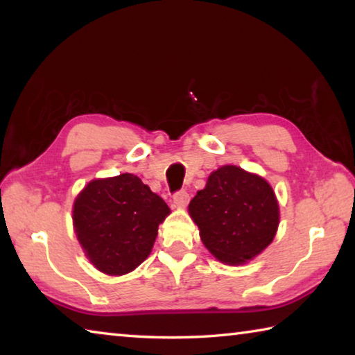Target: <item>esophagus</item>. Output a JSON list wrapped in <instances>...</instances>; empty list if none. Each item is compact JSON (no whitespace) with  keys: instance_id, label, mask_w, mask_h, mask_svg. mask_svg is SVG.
I'll use <instances>...</instances> for the list:
<instances>
[{"instance_id":"34e87169","label":"esophagus","mask_w":355,"mask_h":355,"mask_svg":"<svg viewBox=\"0 0 355 355\" xmlns=\"http://www.w3.org/2000/svg\"><path fill=\"white\" fill-rule=\"evenodd\" d=\"M188 202H189L188 191L182 189V191H177L175 194H173V203H175L177 207H184Z\"/></svg>"}]
</instances>
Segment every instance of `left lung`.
Masks as SVG:
<instances>
[{"label":"left lung","instance_id":"obj_1","mask_svg":"<svg viewBox=\"0 0 355 355\" xmlns=\"http://www.w3.org/2000/svg\"><path fill=\"white\" fill-rule=\"evenodd\" d=\"M205 248L227 264H241L272 243L279 203L271 186L255 173L224 166L208 177L189 203Z\"/></svg>","mask_w":355,"mask_h":355}]
</instances>
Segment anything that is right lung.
<instances>
[{"mask_svg": "<svg viewBox=\"0 0 355 355\" xmlns=\"http://www.w3.org/2000/svg\"><path fill=\"white\" fill-rule=\"evenodd\" d=\"M167 203L139 177L122 173L94 180L76 197L73 225L78 241L101 272L122 275L146 260L169 214Z\"/></svg>", "mask_w": 355, "mask_h": 355, "instance_id": "add662e5", "label": "right lung"}]
</instances>
